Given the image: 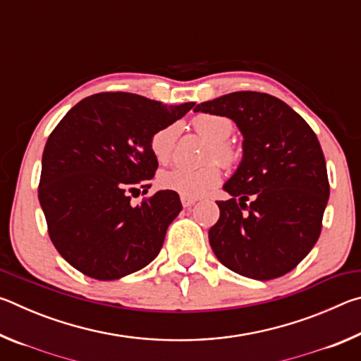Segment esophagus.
<instances>
[{
    "mask_svg": "<svg viewBox=\"0 0 361 361\" xmlns=\"http://www.w3.org/2000/svg\"><path fill=\"white\" fill-rule=\"evenodd\" d=\"M197 202V199L195 197H186V195H181V204L183 207H191Z\"/></svg>",
    "mask_w": 361,
    "mask_h": 361,
    "instance_id": "esophagus-1",
    "label": "esophagus"
}]
</instances>
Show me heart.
Returning <instances> with one entry per match:
<instances>
[{
	"label": "heart",
	"instance_id": "heart-1",
	"mask_svg": "<svg viewBox=\"0 0 361 361\" xmlns=\"http://www.w3.org/2000/svg\"><path fill=\"white\" fill-rule=\"evenodd\" d=\"M194 130L200 137L209 140L210 148L207 149L205 161H216L224 167L234 166L239 159L235 146L226 142L234 130L229 118L218 114H199L192 121ZM178 126L170 124L156 130L149 138V149L157 162H167L173 154ZM221 180V170L216 164H207L197 169L172 167L162 170L157 175V185L166 191H172L186 197H200L210 189L218 186Z\"/></svg>",
	"mask_w": 361,
	"mask_h": 361
}]
</instances>
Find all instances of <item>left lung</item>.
Listing matches in <instances>:
<instances>
[{
  "instance_id": "8db88e82",
  "label": "left lung",
  "mask_w": 361,
  "mask_h": 361,
  "mask_svg": "<svg viewBox=\"0 0 361 361\" xmlns=\"http://www.w3.org/2000/svg\"><path fill=\"white\" fill-rule=\"evenodd\" d=\"M194 111L226 116L243 135V159L218 200L209 231L223 266L255 280L285 276L319 240L329 197L315 132L295 109L264 92H232Z\"/></svg>"
}]
</instances>
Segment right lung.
I'll list each match as a JSON object with an SVG mask.
<instances>
[{"label":"right lung","mask_w":361,"mask_h":361,"mask_svg":"<svg viewBox=\"0 0 361 361\" xmlns=\"http://www.w3.org/2000/svg\"><path fill=\"white\" fill-rule=\"evenodd\" d=\"M195 103L162 105L129 92H100L73 106L47 138L38 197L49 237L62 258L97 280L137 272L161 252L178 216L176 192L159 191L132 205L157 170L156 130Z\"/></svg>","instance_id":"add662e5"}]
</instances>
